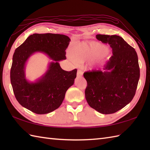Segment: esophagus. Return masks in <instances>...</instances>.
<instances>
[{
	"label": "esophagus",
	"instance_id": "esophagus-1",
	"mask_svg": "<svg viewBox=\"0 0 150 150\" xmlns=\"http://www.w3.org/2000/svg\"><path fill=\"white\" fill-rule=\"evenodd\" d=\"M82 75V71L81 70H78L77 71V76L78 77H81Z\"/></svg>",
	"mask_w": 150,
	"mask_h": 150
}]
</instances>
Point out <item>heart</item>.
Here are the masks:
<instances>
[{
  "label": "heart",
  "mask_w": 150,
  "mask_h": 150,
  "mask_svg": "<svg viewBox=\"0 0 150 150\" xmlns=\"http://www.w3.org/2000/svg\"><path fill=\"white\" fill-rule=\"evenodd\" d=\"M109 50L106 46L97 42H83L76 44L71 50L72 58L78 63L91 61L101 55L106 57Z\"/></svg>",
  "instance_id": "b5f03b06"
}]
</instances>
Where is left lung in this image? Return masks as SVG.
<instances>
[{"label":"left lung","mask_w":150,"mask_h":150,"mask_svg":"<svg viewBox=\"0 0 150 150\" xmlns=\"http://www.w3.org/2000/svg\"><path fill=\"white\" fill-rule=\"evenodd\" d=\"M96 38L110 44L113 55L102 70L84 73L87 81L85 97L98 112L111 114L125 107L135 96L140 78L138 56L120 36L98 34Z\"/></svg>","instance_id":"1"}]
</instances>
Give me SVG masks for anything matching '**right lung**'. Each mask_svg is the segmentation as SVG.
<instances>
[{
    "label": "right lung",
    "instance_id": "1",
    "mask_svg": "<svg viewBox=\"0 0 150 150\" xmlns=\"http://www.w3.org/2000/svg\"><path fill=\"white\" fill-rule=\"evenodd\" d=\"M70 41L64 35L35 33L15 50L10 79L16 99L22 106L35 113L46 114L61 105L66 91L77 77V69L64 71L59 62L66 59L65 51ZM37 52L46 54L52 62L43 76L35 82H30L25 77V64Z\"/></svg>",
    "mask_w": 150,
    "mask_h": 150
}]
</instances>
